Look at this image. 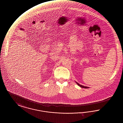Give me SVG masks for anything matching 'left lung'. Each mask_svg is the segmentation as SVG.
<instances>
[{"mask_svg":"<svg viewBox=\"0 0 123 123\" xmlns=\"http://www.w3.org/2000/svg\"><path fill=\"white\" fill-rule=\"evenodd\" d=\"M76 83L80 86L81 87H82V88H88L89 87H86V86H82V85H80L79 83H78L77 82H76Z\"/></svg>","mask_w":123,"mask_h":123,"instance_id":"obj_1","label":"left lung"}]
</instances>
